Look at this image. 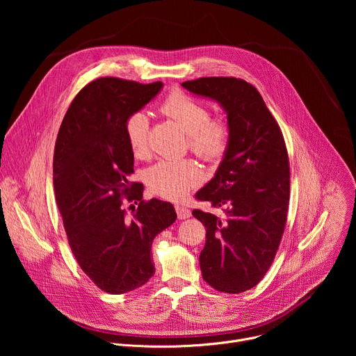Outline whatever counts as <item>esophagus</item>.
I'll list each match as a JSON object with an SVG mask.
<instances>
[{"label":"esophagus","instance_id":"34e87169","mask_svg":"<svg viewBox=\"0 0 356 356\" xmlns=\"http://www.w3.org/2000/svg\"><path fill=\"white\" fill-rule=\"evenodd\" d=\"M176 213H177V217L179 220H186V218H190L191 217V211L188 209H186L184 206H176Z\"/></svg>","mask_w":356,"mask_h":356}]
</instances>
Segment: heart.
I'll list each match as a JSON object with an SVG mask.
<instances>
[{"label": "heart", "mask_w": 356, "mask_h": 356, "mask_svg": "<svg viewBox=\"0 0 356 356\" xmlns=\"http://www.w3.org/2000/svg\"><path fill=\"white\" fill-rule=\"evenodd\" d=\"M161 111L175 120L187 134L188 147L206 161L220 159L228 145V125L218 118H210V110L190 95L175 91L163 101ZM125 136L138 158L147 154L149 118L143 111L131 114L125 121ZM201 181V172L191 161H161L147 169L149 190L169 200L183 198L191 187Z\"/></svg>", "instance_id": "b5f03b06"}]
</instances>
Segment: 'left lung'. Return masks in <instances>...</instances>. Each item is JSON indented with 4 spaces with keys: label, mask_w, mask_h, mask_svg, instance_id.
Listing matches in <instances>:
<instances>
[{
    "label": "left lung",
    "mask_w": 356,
    "mask_h": 356,
    "mask_svg": "<svg viewBox=\"0 0 356 356\" xmlns=\"http://www.w3.org/2000/svg\"><path fill=\"white\" fill-rule=\"evenodd\" d=\"M181 86L211 98L227 114L228 145L214 177L195 198L222 207L224 217L193 210L207 229L200 268L211 287H255L277 252L289 209L290 172L282 131L259 91L235 77H201Z\"/></svg>",
    "instance_id": "left-lung-1"
}]
</instances>
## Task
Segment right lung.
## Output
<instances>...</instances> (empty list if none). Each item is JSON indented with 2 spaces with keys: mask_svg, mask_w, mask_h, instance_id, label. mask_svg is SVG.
Returning a JSON list of instances; mask_svg holds the SVG:
<instances>
[{
  "mask_svg": "<svg viewBox=\"0 0 356 356\" xmlns=\"http://www.w3.org/2000/svg\"><path fill=\"white\" fill-rule=\"evenodd\" d=\"M162 87L97 79L74 97L56 138L54 186L69 245L83 272L111 294L132 291L154 276L152 242L177 218L170 202L143 201V186L128 181L134 154L125 121ZM122 195L134 202L131 212Z\"/></svg>",
  "mask_w": 356,
  "mask_h": 356,
  "instance_id": "right-lung-1",
  "label": "right lung"
}]
</instances>
